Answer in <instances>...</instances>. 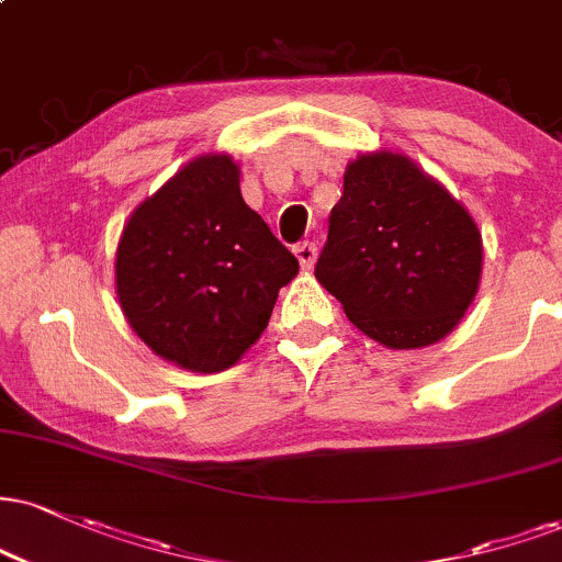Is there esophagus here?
Returning <instances> with one entry per match:
<instances>
[{"mask_svg": "<svg viewBox=\"0 0 562 562\" xmlns=\"http://www.w3.org/2000/svg\"><path fill=\"white\" fill-rule=\"evenodd\" d=\"M293 251H295V256H299L301 269H311L316 263V246H314V243L303 240V243H299V246L293 248Z\"/></svg>", "mask_w": 562, "mask_h": 562, "instance_id": "esophagus-1", "label": "esophagus"}]
</instances>
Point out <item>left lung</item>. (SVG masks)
Segmentation results:
<instances>
[{"instance_id": "8db88e82", "label": "left lung", "mask_w": 562, "mask_h": 562, "mask_svg": "<svg viewBox=\"0 0 562 562\" xmlns=\"http://www.w3.org/2000/svg\"><path fill=\"white\" fill-rule=\"evenodd\" d=\"M316 280L350 322L382 346L442 340L482 280V233L448 188L403 154L350 161Z\"/></svg>"}]
</instances>
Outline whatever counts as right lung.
I'll return each instance as SVG.
<instances>
[{
    "label": "right lung",
    "mask_w": 562,
    "mask_h": 562,
    "mask_svg": "<svg viewBox=\"0 0 562 562\" xmlns=\"http://www.w3.org/2000/svg\"><path fill=\"white\" fill-rule=\"evenodd\" d=\"M299 259L243 201L227 154L188 161L127 220L114 259L133 333L175 367L214 374L259 340Z\"/></svg>",
    "instance_id": "1"
}]
</instances>
